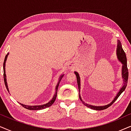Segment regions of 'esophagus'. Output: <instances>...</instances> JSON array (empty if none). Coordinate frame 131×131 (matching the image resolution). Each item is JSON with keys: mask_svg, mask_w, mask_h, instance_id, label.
<instances>
[{"mask_svg": "<svg viewBox=\"0 0 131 131\" xmlns=\"http://www.w3.org/2000/svg\"><path fill=\"white\" fill-rule=\"evenodd\" d=\"M70 67L71 69H72V68H73V67H72V65H70V67Z\"/></svg>", "mask_w": 131, "mask_h": 131, "instance_id": "obj_1", "label": "esophagus"}]
</instances>
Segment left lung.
<instances>
[{
	"label": "left lung",
	"mask_w": 131,
	"mask_h": 131,
	"mask_svg": "<svg viewBox=\"0 0 131 131\" xmlns=\"http://www.w3.org/2000/svg\"><path fill=\"white\" fill-rule=\"evenodd\" d=\"M117 57L120 62H122V63L123 64V67H122V77L124 80V84L122 86V88H121V89L120 90V91L118 92V93H117V95L116 97H114V99H113V101L111 102L110 104H108L107 105H104V106H93V105H89V104L85 103L84 101L81 99V97H80V95H79V97L80 100H81L84 105H85L87 107L93 109V110H105L107 108H108L109 107L112 105V104L114 103L117 100V99L119 97V96L121 95L122 93L126 89V86H127V83H128V76H129V72H128V67H127V59H126V54H125L124 50H123L122 47L121 43H120V41H118V44H117ZM75 74L77 77V84H78V89H79V92L80 90V76L78 75V72H75Z\"/></svg>",
	"instance_id": "1"
}]
</instances>
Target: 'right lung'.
I'll return each instance as SVG.
<instances>
[{
  "instance_id": "1",
  "label": "right lung",
  "mask_w": 131,
  "mask_h": 131,
  "mask_svg": "<svg viewBox=\"0 0 131 131\" xmlns=\"http://www.w3.org/2000/svg\"><path fill=\"white\" fill-rule=\"evenodd\" d=\"M8 54L6 55V56H5V57L4 62H3V78H4V82H5V86H6V89L8 90V91L9 92V89H8V86H7V82H6V74H5V63H6V59H7V57H8ZM62 77H63V75H62V76L60 77V79H59V83H58V84H57L56 88V93H55V95H54L53 99H52L50 101H49V102H48V103H47V104H43V105H41L29 106V105H24V104H21V105H22L23 107L24 108H25L28 109V110H42V109L45 108H47V107H50V106H51V105H52V104H53L54 103V102L56 99L57 89H58V88H59V83H60V80H62Z\"/></svg>"
}]
</instances>
